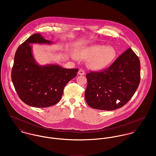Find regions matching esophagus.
Returning <instances> with one entry per match:
<instances>
[{
  "mask_svg": "<svg viewBox=\"0 0 156 156\" xmlns=\"http://www.w3.org/2000/svg\"><path fill=\"white\" fill-rule=\"evenodd\" d=\"M78 74L83 76V75L85 74V71L83 69H79V71H78Z\"/></svg>",
  "mask_w": 156,
  "mask_h": 156,
  "instance_id": "obj_1",
  "label": "esophagus"
}]
</instances>
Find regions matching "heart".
<instances>
[{
    "label": "heart",
    "mask_w": 156,
    "mask_h": 156,
    "mask_svg": "<svg viewBox=\"0 0 156 156\" xmlns=\"http://www.w3.org/2000/svg\"><path fill=\"white\" fill-rule=\"evenodd\" d=\"M73 59L78 58L87 60V65L94 71H100L109 67L116 57V51L112 46L103 44H92L79 48L76 52L71 53Z\"/></svg>",
    "instance_id": "b5f03b06"
}]
</instances>
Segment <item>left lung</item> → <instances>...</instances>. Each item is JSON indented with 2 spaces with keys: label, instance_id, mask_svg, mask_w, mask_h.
<instances>
[{
  "label": "left lung",
  "instance_id": "8db88e82",
  "mask_svg": "<svg viewBox=\"0 0 156 156\" xmlns=\"http://www.w3.org/2000/svg\"><path fill=\"white\" fill-rule=\"evenodd\" d=\"M140 76L139 58L129 48L105 71L87 74L85 100L94 109H119L133 97L139 85Z\"/></svg>",
  "mask_w": 156,
  "mask_h": 156
}]
</instances>
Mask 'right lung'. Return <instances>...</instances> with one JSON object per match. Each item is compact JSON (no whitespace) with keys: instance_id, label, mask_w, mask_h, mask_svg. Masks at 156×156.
<instances>
[{"instance_id":"1","label":"right lung","mask_w":156,"mask_h":156,"mask_svg":"<svg viewBox=\"0 0 156 156\" xmlns=\"http://www.w3.org/2000/svg\"><path fill=\"white\" fill-rule=\"evenodd\" d=\"M53 43L40 34H35L16 52L11 79L19 97L29 106L41 108L56 105L68 82L77 75V68L67 69L56 64L42 66L36 61L30 44Z\"/></svg>"}]
</instances>
